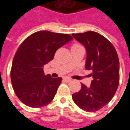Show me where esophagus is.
<instances>
[{
    "label": "esophagus",
    "instance_id": "34e87169",
    "mask_svg": "<svg viewBox=\"0 0 130 130\" xmlns=\"http://www.w3.org/2000/svg\"><path fill=\"white\" fill-rule=\"evenodd\" d=\"M63 80L65 82H67V83H69V82H70L72 80V79L69 78V77H64V78H63Z\"/></svg>",
    "mask_w": 130,
    "mask_h": 130
}]
</instances>
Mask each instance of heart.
<instances>
[{"label":"heart","instance_id":"1","mask_svg":"<svg viewBox=\"0 0 130 130\" xmlns=\"http://www.w3.org/2000/svg\"><path fill=\"white\" fill-rule=\"evenodd\" d=\"M77 45H80V44H75L73 46H77ZM73 46H72V47H73Z\"/></svg>","mask_w":130,"mask_h":130}]
</instances>
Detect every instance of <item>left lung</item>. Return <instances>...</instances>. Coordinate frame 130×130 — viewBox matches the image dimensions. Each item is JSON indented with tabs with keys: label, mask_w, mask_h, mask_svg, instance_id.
<instances>
[{
	"label": "left lung",
	"mask_w": 130,
	"mask_h": 130,
	"mask_svg": "<svg viewBox=\"0 0 130 130\" xmlns=\"http://www.w3.org/2000/svg\"><path fill=\"white\" fill-rule=\"evenodd\" d=\"M73 37L86 49V69L91 70L93 80L89 87L81 83L80 91L72 100L80 109L96 112L112 100L119 83V61L113 45L94 31L73 34Z\"/></svg>",
	"instance_id": "left-lung-1"
}]
</instances>
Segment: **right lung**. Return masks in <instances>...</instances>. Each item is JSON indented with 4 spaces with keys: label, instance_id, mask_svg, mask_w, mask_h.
Listing matches in <instances>:
<instances>
[{
    "label": "right lung",
    "instance_id": "1",
    "mask_svg": "<svg viewBox=\"0 0 130 130\" xmlns=\"http://www.w3.org/2000/svg\"><path fill=\"white\" fill-rule=\"evenodd\" d=\"M72 39L69 34L40 30L20 45L12 61L11 80L14 93L23 104L41 107L52 102L62 78L45 75L43 67L53 59L58 49Z\"/></svg>",
    "mask_w": 130,
    "mask_h": 130
}]
</instances>
